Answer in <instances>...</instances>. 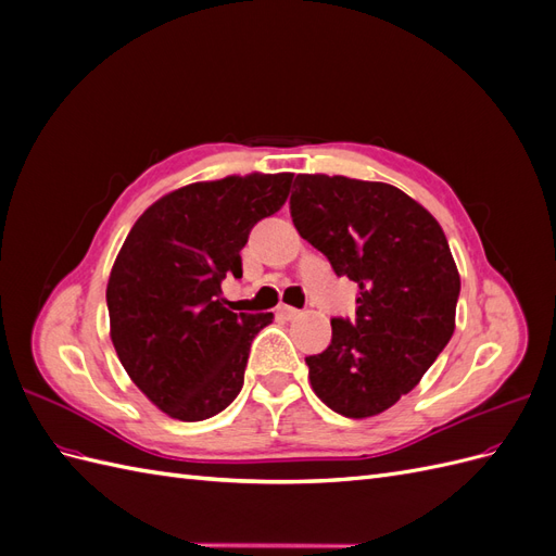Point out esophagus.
Returning a JSON list of instances; mask_svg holds the SVG:
<instances>
[{
    "label": "esophagus",
    "instance_id": "34e87169",
    "mask_svg": "<svg viewBox=\"0 0 556 556\" xmlns=\"http://www.w3.org/2000/svg\"><path fill=\"white\" fill-rule=\"evenodd\" d=\"M278 315L285 317V319H296V317L301 315V311H296V308H292V306H280V308H278Z\"/></svg>",
    "mask_w": 556,
    "mask_h": 556
}]
</instances>
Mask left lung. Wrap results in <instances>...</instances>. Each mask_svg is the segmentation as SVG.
Segmentation results:
<instances>
[{
    "label": "left lung",
    "instance_id": "obj_1",
    "mask_svg": "<svg viewBox=\"0 0 556 556\" xmlns=\"http://www.w3.org/2000/svg\"><path fill=\"white\" fill-rule=\"evenodd\" d=\"M290 213L336 276L359 285L355 319L306 357L313 392L345 417H371L408 394L454 331L459 271L435 217L394 185L301 174Z\"/></svg>",
    "mask_w": 556,
    "mask_h": 556
}]
</instances>
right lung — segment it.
Listing matches in <instances>:
<instances>
[{"label": "right lung", "instance_id": "1", "mask_svg": "<svg viewBox=\"0 0 556 556\" xmlns=\"http://www.w3.org/2000/svg\"><path fill=\"white\" fill-rule=\"evenodd\" d=\"M292 174L192 182L155 201L117 252L106 306L111 341L160 410L201 422L239 396L252 339L274 313H233L220 282L241 278L250 229L290 194Z\"/></svg>", "mask_w": 556, "mask_h": 556}]
</instances>
